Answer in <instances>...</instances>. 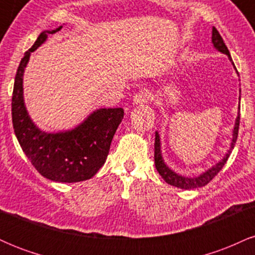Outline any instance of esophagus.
<instances>
[{
	"label": "esophagus",
	"instance_id": "1",
	"mask_svg": "<svg viewBox=\"0 0 255 255\" xmlns=\"http://www.w3.org/2000/svg\"><path fill=\"white\" fill-rule=\"evenodd\" d=\"M151 98V95L150 92H148L147 90H141L140 92H137L135 96H134L133 98V103L134 104H144V103H147L148 101H150Z\"/></svg>",
	"mask_w": 255,
	"mask_h": 255
}]
</instances>
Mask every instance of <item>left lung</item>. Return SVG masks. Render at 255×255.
<instances>
[{
    "mask_svg": "<svg viewBox=\"0 0 255 255\" xmlns=\"http://www.w3.org/2000/svg\"><path fill=\"white\" fill-rule=\"evenodd\" d=\"M212 44L213 46H215L216 50L222 52V54L227 55V56L229 57V60L233 62V60H231V56H230V52L228 50L227 45H225L223 42V38L221 37L219 32L216 30L215 27L212 28ZM239 110H240V105H239ZM239 126H240V111L238 113V118H236L235 126H234L233 139H231L230 148L228 150L227 153H225L223 159L219 160L217 164L213 165L212 168H210L209 170L203 172V174H200L199 176H193V177L182 176V175L177 174V172L171 170V169L165 164L164 159H163V156H162V150H160L159 134H158V131H156V139H154V164H156L157 171L159 172V175L163 177V180H164L166 183L177 187V188L194 189V188H199V187L205 186V184L209 183L210 181H211L212 178L222 170V168H223L225 163H227L228 158H229L231 151H233L234 146H235L236 139H238Z\"/></svg>",
    "mask_w": 255,
    "mask_h": 255,
    "instance_id": "obj_1",
    "label": "left lung"
}]
</instances>
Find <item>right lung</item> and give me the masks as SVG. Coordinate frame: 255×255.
Here are the masks:
<instances>
[{"mask_svg": "<svg viewBox=\"0 0 255 255\" xmlns=\"http://www.w3.org/2000/svg\"><path fill=\"white\" fill-rule=\"evenodd\" d=\"M61 28L43 31L20 61L11 97V120L17 141L37 171L55 182L73 183L89 180L102 168L125 113L122 108L97 109L75 128L58 133H48L34 125L24 102V72L31 52L45 42L48 34Z\"/></svg>", "mask_w": 255, "mask_h": 255, "instance_id": "right-lung-1", "label": "right lung"}]
</instances>
